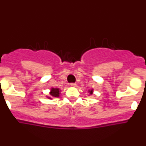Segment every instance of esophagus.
I'll list each match as a JSON object with an SVG mask.
<instances>
[{
  "label": "esophagus",
  "instance_id": "1",
  "mask_svg": "<svg viewBox=\"0 0 146 146\" xmlns=\"http://www.w3.org/2000/svg\"><path fill=\"white\" fill-rule=\"evenodd\" d=\"M70 86H72V87H76V86H77V84H76V83H71Z\"/></svg>",
  "mask_w": 146,
  "mask_h": 146
}]
</instances>
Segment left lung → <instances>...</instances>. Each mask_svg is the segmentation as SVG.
Segmentation results:
<instances>
[{"instance_id": "left-lung-1", "label": "left lung", "mask_w": 146, "mask_h": 146, "mask_svg": "<svg viewBox=\"0 0 146 146\" xmlns=\"http://www.w3.org/2000/svg\"><path fill=\"white\" fill-rule=\"evenodd\" d=\"M89 93H90V94H93V90H91V91H89Z\"/></svg>"}]
</instances>
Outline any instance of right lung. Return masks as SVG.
<instances>
[{"instance_id":"right-lung-1","label":"right lung","mask_w":146,"mask_h":146,"mask_svg":"<svg viewBox=\"0 0 146 146\" xmlns=\"http://www.w3.org/2000/svg\"><path fill=\"white\" fill-rule=\"evenodd\" d=\"M59 94H60V90L59 88H51V92L50 95L51 97H48L49 99H52V97H59Z\"/></svg>"}]
</instances>
